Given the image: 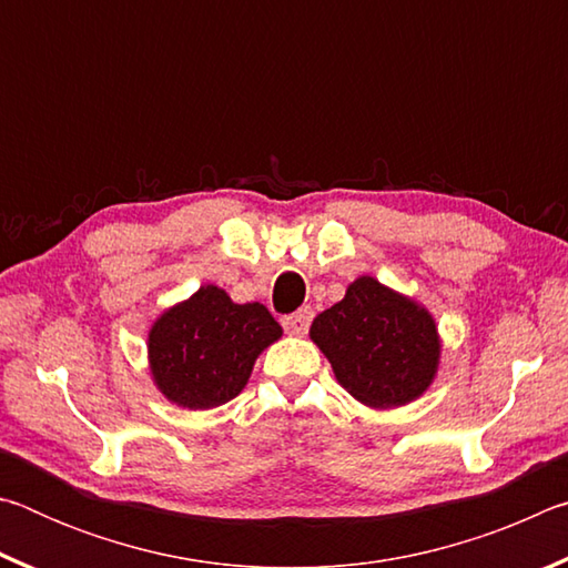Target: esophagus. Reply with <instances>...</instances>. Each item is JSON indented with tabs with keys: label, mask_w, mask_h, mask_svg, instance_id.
I'll list each match as a JSON object with an SVG mask.
<instances>
[{
	"label": "esophagus",
	"mask_w": 568,
	"mask_h": 568,
	"mask_svg": "<svg viewBox=\"0 0 568 568\" xmlns=\"http://www.w3.org/2000/svg\"><path fill=\"white\" fill-rule=\"evenodd\" d=\"M311 321H313V311L311 307H301V311L287 315V318H283V328L295 335V338H303V335L307 333V328H311Z\"/></svg>",
	"instance_id": "1"
}]
</instances>
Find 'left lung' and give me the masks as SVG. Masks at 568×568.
Masks as SVG:
<instances>
[{"label":"left lung","instance_id":"8db88e82","mask_svg":"<svg viewBox=\"0 0 568 568\" xmlns=\"http://www.w3.org/2000/svg\"><path fill=\"white\" fill-rule=\"evenodd\" d=\"M311 341L335 381L376 410L418 400L434 386L444 351L434 313L371 275L355 277L343 301L313 321Z\"/></svg>","mask_w":568,"mask_h":568}]
</instances>
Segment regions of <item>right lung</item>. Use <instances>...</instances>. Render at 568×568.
Returning <instances> with one entry per match:
<instances>
[{"mask_svg": "<svg viewBox=\"0 0 568 568\" xmlns=\"http://www.w3.org/2000/svg\"><path fill=\"white\" fill-rule=\"evenodd\" d=\"M281 335L265 305L235 303L215 283L200 285L150 325L152 383L180 408H217L243 393L255 361Z\"/></svg>", "mask_w": 568, "mask_h": 568, "instance_id": "obj_1", "label": "right lung"}]
</instances>
